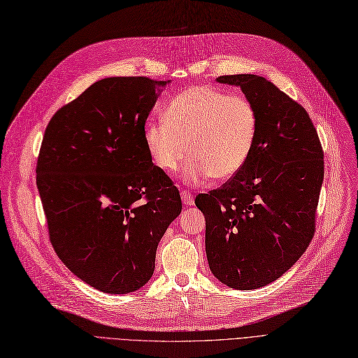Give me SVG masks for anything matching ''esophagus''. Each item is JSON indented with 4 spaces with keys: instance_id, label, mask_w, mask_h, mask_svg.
Returning <instances> with one entry per match:
<instances>
[{
    "instance_id": "esophagus-1",
    "label": "esophagus",
    "mask_w": 358,
    "mask_h": 358,
    "mask_svg": "<svg viewBox=\"0 0 358 358\" xmlns=\"http://www.w3.org/2000/svg\"><path fill=\"white\" fill-rule=\"evenodd\" d=\"M181 199H182V203L186 206H192L194 203V197L189 192H181Z\"/></svg>"
}]
</instances>
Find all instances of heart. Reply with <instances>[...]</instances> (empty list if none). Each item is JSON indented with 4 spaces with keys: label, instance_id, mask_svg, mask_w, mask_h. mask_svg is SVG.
<instances>
[{
    "label": "heart",
    "instance_id": "b5f03b06",
    "mask_svg": "<svg viewBox=\"0 0 358 358\" xmlns=\"http://www.w3.org/2000/svg\"><path fill=\"white\" fill-rule=\"evenodd\" d=\"M258 112L242 94L209 85H194L172 99L164 121H149L143 137L153 164L176 171L189 155L181 180L199 182L206 177H234L254 149Z\"/></svg>",
    "mask_w": 358,
    "mask_h": 358
}]
</instances>
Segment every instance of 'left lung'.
<instances>
[{
	"instance_id": "8db88e82",
	"label": "left lung",
	"mask_w": 358,
	"mask_h": 358,
	"mask_svg": "<svg viewBox=\"0 0 358 358\" xmlns=\"http://www.w3.org/2000/svg\"><path fill=\"white\" fill-rule=\"evenodd\" d=\"M241 87L258 112L254 149L226 184L196 197L217 279L239 290L279 279L308 248L324 176L323 149L307 110L266 78L218 76Z\"/></svg>"
}]
</instances>
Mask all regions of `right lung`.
I'll return each mask as SVG.
<instances>
[{"mask_svg": "<svg viewBox=\"0 0 358 358\" xmlns=\"http://www.w3.org/2000/svg\"><path fill=\"white\" fill-rule=\"evenodd\" d=\"M104 78L59 109L47 125L36 186L57 257L104 294L150 280L156 249L181 213V197L153 165L143 131L166 84Z\"/></svg>", "mask_w": 358, "mask_h": 358, "instance_id": "add662e5", "label": "right lung"}]
</instances>
